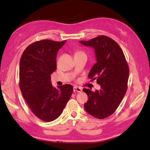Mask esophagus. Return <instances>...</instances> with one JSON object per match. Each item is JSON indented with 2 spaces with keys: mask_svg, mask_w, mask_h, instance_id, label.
<instances>
[{
  "mask_svg": "<svg viewBox=\"0 0 150 150\" xmlns=\"http://www.w3.org/2000/svg\"><path fill=\"white\" fill-rule=\"evenodd\" d=\"M73 91H74V92L81 93V91H82V88L77 87V86H74V87H73Z\"/></svg>",
  "mask_w": 150,
  "mask_h": 150,
  "instance_id": "obj_1",
  "label": "esophagus"
}]
</instances>
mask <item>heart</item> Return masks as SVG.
I'll list each match as a JSON object with an SVG mask.
<instances>
[{
  "instance_id": "b5f03b06",
  "label": "heart",
  "mask_w": 150,
  "mask_h": 150,
  "mask_svg": "<svg viewBox=\"0 0 150 150\" xmlns=\"http://www.w3.org/2000/svg\"><path fill=\"white\" fill-rule=\"evenodd\" d=\"M84 54L83 52H81V51H77V52H75V55H79V54Z\"/></svg>"
}]
</instances>
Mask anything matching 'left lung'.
<instances>
[{"label": "left lung", "mask_w": 150, "mask_h": 150, "mask_svg": "<svg viewBox=\"0 0 150 150\" xmlns=\"http://www.w3.org/2000/svg\"><path fill=\"white\" fill-rule=\"evenodd\" d=\"M80 42L93 47L96 63L88 77L96 80L100 90L83 88L88 96L85 110L98 119H104L115 112L120 105L128 88L129 67L123 51L115 40L106 35Z\"/></svg>", "instance_id": "left-lung-1"}]
</instances>
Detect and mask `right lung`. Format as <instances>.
<instances>
[{
	"label": "right lung",
	"mask_w": 150,
	"mask_h": 150,
	"mask_svg": "<svg viewBox=\"0 0 150 150\" xmlns=\"http://www.w3.org/2000/svg\"><path fill=\"white\" fill-rule=\"evenodd\" d=\"M65 41L35 42L26 48L20 58V91L34 115L45 122L59 117L73 93L72 85H63L57 89L51 83V75L57 69V52Z\"/></svg>",
	"instance_id": "obj_1"
}]
</instances>
